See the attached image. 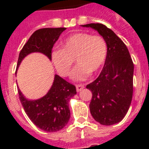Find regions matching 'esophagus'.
I'll return each instance as SVG.
<instances>
[{
    "instance_id": "obj_1",
    "label": "esophagus",
    "mask_w": 149,
    "mask_h": 149,
    "mask_svg": "<svg viewBox=\"0 0 149 149\" xmlns=\"http://www.w3.org/2000/svg\"><path fill=\"white\" fill-rule=\"evenodd\" d=\"M76 87H77V92H79L84 88V84H77V85H76Z\"/></svg>"
}]
</instances>
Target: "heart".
Returning a JSON list of instances; mask_svg holds the SVG:
<instances>
[{
    "mask_svg": "<svg viewBox=\"0 0 149 149\" xmlns=\"http://www.w3.org/2000/svg\"><path fill=\"white\" fill-rule=\"evenodd\" d=\"M61 46V49L52 52V63L61 76L67 77L75 59L77 65L71 77L77 81L86 80L91 73L99 71L107 56L105 39L86 32L72 34L65 38Z\"/></svg>",
    "mask_w": 149,
    "mask_h": 149,
    "instance_id": "b5f03b06",
    "label": "heart"
}]
</instances>
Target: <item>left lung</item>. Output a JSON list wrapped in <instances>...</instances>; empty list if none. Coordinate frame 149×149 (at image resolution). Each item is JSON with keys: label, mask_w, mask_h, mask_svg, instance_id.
Wrapping results in <instances>:
<instances>
[{"label": "left lung", "mask_w": 149, "mask_h": 149, "mask_svg": "<svg viewBox=\"0 0 149 149\" xmlns=\"http://www.w3.org/2000/svg\"><path fill=\"white\" fill-rule=\"evenodd\" d=\"M82 26L97 30L107 45L101 72L86 86L93 95L91 113L100 125H114L125 118L132 103L134 64L127 46L111 29L99 23Z\"/></svg>", "instance_id": "1"}]
</instances>
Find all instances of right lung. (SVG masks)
<instances>
[{"label":"right lung","instance_id":"right-lung-1","mask_svg":"<svg viewBox=\"0 0 149 149\" xmlns=\"http://www.w3.org/2000/svg\"><path fill=\"white\" fill-rule=\"evenodd\" d=\"M65 28H45L36 31L29 38L19 53L17 67L22 59L31 52H41L52 59L54 44ZM77 93L76 86L58 75L46 95L36 100L24 97L18 89L20 101L30 120L41 130L48 132L63 129L70 118L69 101Z\"/></svg>","mask_w":149,"mask_h":149}]
</instances>
